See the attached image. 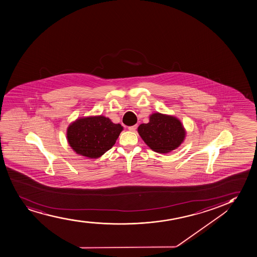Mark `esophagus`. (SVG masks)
Returning a JSON list of instances; mask_svg holds the SVG:
<instances>
[{"mask_svg": "<svg viewBox=\"0 0 257 257\" xmlns=\"http://www.w3.org/2000/svg\"><path fill=\"white\" fill-rule=\"evenodd\" d=\"M137 127L138 125H133V126L128 127V130L130 131V132H135L136 129H137Z\"/></svg>", "mask_w": 257, "mask_h": 257, "instance_id": "1", "label": "esophagus"}]
</instances>
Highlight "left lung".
I'll list each match as a JSON object with an SVG mask.
<instances>
[{
  "label": "left lung",
  "instance_id": "8db88e82",
  "mask_svg": "<svg viewBox=\"0 0 257 257\" xmlns=\"http://www.w3.org/2000/svg\"><path fill=\"white\" fill-rule=\"evenodd\" d=\"M138 133L151 150L160 154L176 150L186 135L185 127L179 118L161 112L150 114L149 123L140 124Z\"/></svg>",
  "mask_w": 257,
  "mask_h": 257
}]
</instances>
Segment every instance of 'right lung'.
<instances>
[{
	"mask_svg": "<svg viewBox=\"0 0 257 257\" xmlns=\"http://www.w3.org/2000/svg\"><path fill=\"white\" fill-rule=\"evenodd\" d=\"M122 131L121 124L105 116L81 117L67 127V142L79 156L97 159L114 145Z\"/></svg>",
	"mask_w": 257,
	"mask_h": 257,
	"instance_id": "1",
	"label": "right lung"
}]
</instances>
